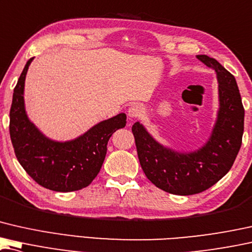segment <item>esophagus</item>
<instances>
[{
	"instance_id": "esophagus-1",
	"label": "esophagus",
	"mask_w": 252,
	"mask_h": 252,
	"mask_svg": "<svg viewBox=\"0 0 252 252\" xmlns=\"http://www.w3.org/2000/svg\"><path fill=\"white\" fill-rule=\"evenodd\" d=\"M143 112V108L141 107L140 104H133L128 108V111H127V115H128L129 119H135L138 118Z\"/></svg>"
}]
</instances>
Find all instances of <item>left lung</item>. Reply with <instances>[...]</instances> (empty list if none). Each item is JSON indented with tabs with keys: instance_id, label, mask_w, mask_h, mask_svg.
<instances>
[{
	"instance_id": "obj_1",
	"label": "left lung",
	"mask_w": 252,
	"mask_h": 252,
	"mask_svg": "<svg viewBox=\"0 0 252 252\" xmlns=\"http://www.w3.org/2000/svg\"><path fill=\"white\" fill-rule=\"evenodd\" d=\"M196 59L215 70L218 83L216 120L205 143L178 151L157 141L140 122L132 127L145 176L171 194H195L216 184L231 169L242 143L244 109L234 76L214 58L200 54Z\"/></svg>"
}]
</instances>
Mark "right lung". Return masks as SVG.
Returning a JSON list of instances; mask_svg holds the SVG:
<instances>
[{
	"instance_id": "obj_1",
	"label": "right lung",
	"mask_w": 252,
	"mask_h": 252,
	"mask_svg": "<svg viewBox=\"0 0 252 252\" xmlns=\"http://www.w3.org/2000/svg\"><path fill=\"white\" fill-rule=\"evenodd\" d=\"M29 59L13 90L10 109V137L18 161L43 188L72 192L89 187L103 165L109 138L126 126V115L102 120L68 141L47 137L29 119L25 105V81Z\"/></svg>"
}]
</instances>
